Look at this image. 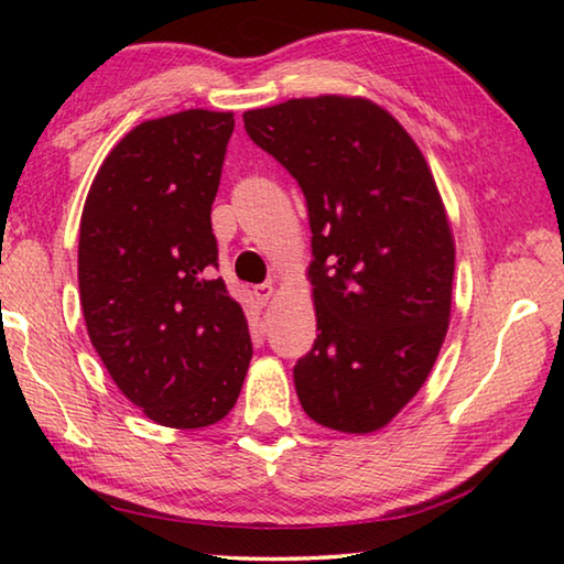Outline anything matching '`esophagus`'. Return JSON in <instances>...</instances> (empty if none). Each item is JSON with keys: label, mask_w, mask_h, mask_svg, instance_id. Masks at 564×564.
I'll return each mask as SVG.
<instances>
[{"label": "esophagus", "mask_w": 564, "mask_h": 564, "mask_svg": "<svg viewBox=\"0 0 564 564\" xmlns=\"http://www.w3.org/2000/svg\"><path fill=\"white\" fill-rule=\"evenodd\" d=\"M253 295H256V301H259V305H265V303L271 301V295H273V283L265 281V283L253 285Z\"/></svg>", "instance_id": "34e87169"}]
</instances>
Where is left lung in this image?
Listing matches in <instances>:
<instances>
[{"mask_svg": "<svg viewBox=\"0 0 564 564\" xmlns=\"http://www.w3.org/2000/svg\"><path fill=\"white\" fill-rule=\"evenodd\" d=\"M299 186L318 338L293 368L316 423L373 433L431 373L451 318L455 246L431 169L373 101L291 99L243 113Z\"/></svg>", "mask_w": 564, "mask_h": 564, "instance_id": "obj_1", "label": "left lung"}]
</instances>
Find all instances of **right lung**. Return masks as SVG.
I'll list each match as a JSON object with an SVG mask.
<instances>
[{"mask_svg": "<svg viewBox=\"0 0 564 564\" xmlns=\"http://www.w3.org/2000/svg\"><path fill=\"white\" fill-rule=\"evenodd\" d=\"M234 113L144 121L104 161L79 226V293L91 346L133 405L166 427L228 415L253 356L218 279L212 206Z\"/></svg>", "mask_w": 564, "mask_h": 564, "instance_id": "1", "label": "right lung"}]
</instances>
